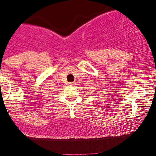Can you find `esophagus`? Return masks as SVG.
<instances>
[{"instance_id": "obj_1", "label": "esophagus", "mask_w": 156, "mask_h": 156, "mask_svg": "<svg viewBox=\"0 0 156 156\" xmlns=\"http://www.w3.org/2000/svg\"><path fill=\"white\" fill-rule=\"evenodd\" d=\"M69 85H71V86H74V85H75V82H71V83H69Z\"/></svg>"}]
</instances>
